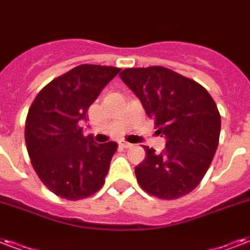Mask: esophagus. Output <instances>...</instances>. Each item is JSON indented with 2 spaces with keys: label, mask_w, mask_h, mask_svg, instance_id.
Returning a JSON list of instances; mask_svg holds the SVG:
<instances>
[{
  "label": "esophagus",
  "mask_w": 250,
  "mask_h": 250,
  "mask_svg": "<svg viewBox=\"0 0 250 250\" xmlns=\"http://www.w3.org/2000/svg\"><path fill=\"white\" fill-rule=\"evenodd\" d=\"M119 145H120V147H123V148H129V147L133 146V145H131V143L126 142V141H120Z\"/></svg>",
  "instance_id": "34e87169"
}]
</instances>
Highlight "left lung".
<instances>
[{
	"label": "left lung",
	"mask_w": 250,
	"mask_h": 250,
	"mask_svg": "<svg viewBox=\"0 0 250 250\" xmlns=\"http://www.w3.org/2000/svg\"><path fill=\"white\" fill-rule=\"evenodd\" d=\"M120 77L166 138L160 154L143 146L146 158L135 167L138 184L162 199L190 193L219 143L220 115L214 99L199 83L163 66L125 69Z\"/></svg>",
	"instance_id": "8db88e82"
}]
</instances>
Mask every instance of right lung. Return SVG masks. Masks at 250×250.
<instances>
[{"label": "right lung", "instance_id": "1", "mask_svg": "<svg viewBox=\"0 0 250 250\" xmlns=\"http://www.w3.org/2000/svg\"><path fill=\"white\" fill-rule=\"evenodd\" d=\"M119 67L79 65L48 83L31 104L26 146L42 184L61 198H86L104 185L117 143L94 142L79 126Z\"/></svg>", "mask_w": 250, "mask_h": 250}]
</instances>
